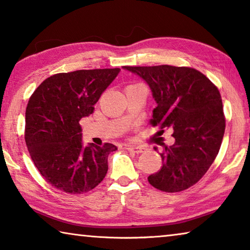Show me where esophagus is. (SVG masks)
Wrapping results in <instances>:
<instances>
[{"label": "esophagus", "mask_w": 250, "mask_h": 250, "mask_svg": "<svg viewBox=\"0 0 250 250\" xmlns=\"http://www.w3.org/2000/svg\"><path fill=\"white\" fill-rule=\"evenodd\" d=\"M125 149L130 152H134V153H142V152L146 151V147L135 146H126Z\"/></svg>", "instance_id": "obj_1"}]
</instances>
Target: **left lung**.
Masks as SVG:
<instances>
[{
    "instance_id": "8db88e82",
    "label": "left lung",
    "mask_w": 250,
    "mask_h": 250,
    "mask_svg": "<svg viewBox=\"0 0 250 250\" xmlns=\"http://www.w3.org/2000/svg\"><path fill=\"white\" fill-rule=\"evenodd\" d=\"M150 87L156 103L151 124L173 131L174 145L161 142L162 167L147 177L163 192L174 193L200 181L218 154L225 132L222 97L217 87L200 71L168 65L125 66ZM158 151V147L154 146Z\"/></svg>"
}]
</instances>
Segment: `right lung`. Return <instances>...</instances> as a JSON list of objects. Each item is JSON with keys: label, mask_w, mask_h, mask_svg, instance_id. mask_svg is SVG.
Returning <instances> with one entry per match:
<instances>
[{"label": "right lung", "mask_w": 250, "mask_h": 250, "mask_svg": "<svg viewBox=\"0 0 250 250\" xmlns=\"http://www.w3.org/2000/svg\"><path fill=\"white\" fill-rule=\"evenodd\" d=\"M120 68L76 70L45 79L28 100L25 142L48 183L69 194L87 193L104 179L108 155L118 147L83 145L79 121L94 112Z\"/></svg>", "instance_id": "right-lung-1"}]
</instances>
